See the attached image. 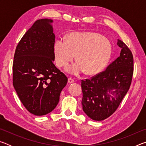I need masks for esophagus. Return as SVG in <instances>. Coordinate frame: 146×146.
<instances>
[{
  "instance_id": "1",
  "label": "esophagus",
  "mask_w": 146,
  "mask_h": 146,
  "mask_svg": "<svg viewBox=\"0 0 146 146\" xmlns=\"http://www.w3.org/2000/svg\"><path fill=\"white\" fill-rule=\"evenodd\" d=\"M74 79L73 78H71V77H70L68 78V83L69 84H71V83H73L74 82Z\"/></svg>"
}]
</instances>
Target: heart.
<instances>
[{
	"label": "heart",
	"instance_id": "obj_1",
	"mask_svg": "<svg viewBox=\"0 0 146 146\" xmlns=\"http://www.w3.org/2000/svg\"><path fill=\"white\" fill-rule=\"evenodd\" d=\"M55 62L58 67H64L76 54L77 61L69 65L66 71L78 75L99 73L107 65L111 55V44L108 38L92 32L71 33L67 40L59 38L54 44Z\"/></svg>",
	"mask_w": 146,
	"mask_h": 146
}]
</instances>
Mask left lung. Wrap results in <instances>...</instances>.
<instances>
[{
  "label": "left lung",
  "mask_w": 146,
  "mask_h": 146,
  "mask_svg": "<svg viewBox=\"0 0 146 146\" xmlns=\"http://www.w3.org/2000/svg\"><path fill=\"white\" fill-rule=\"evenodd\" d=\"M117 45L122 49L120 56L106 70L81 82L83 111L94 120L101 121L110 117L118 108L131 83L133 54L119 39Z\"/></svg>",
  "instance_id": "left-lung-1"
}]
</instances>
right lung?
<instances>
[{"label":"right lung","instance_id":"1","mask_svg":"<svg viewBox=\"0 0 146 146\" xmlns=\"http://www.w3.org/2000/svg\"><path fill=\"white\" fill-rule=\"evenodd\" d=\"M51 19L35 21L17 45L13 63V84L26 110L36 116L55 108L68 78L56 68Z\"/></svg>","mask_w":146,"mask_h":146}]
</instances>
